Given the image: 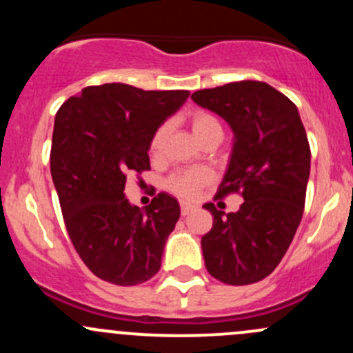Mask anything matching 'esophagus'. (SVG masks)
<instances>
[{
  "label": "esophagus",
  "instance_id": "obj_1",
  "mask_svg": "<svg viewBox=\"0 0 353 353\" xmlns=\"http://www.w3.org/2000/svg\"><path fill=\"white\" fill-rule=\"evenodd\" d=\"M193 210H194V205H190V203H181V215L183 216L190 215Z\"/></svg>",
  "mask_w": 353,
  "mask_h": 353
}]
</instances>
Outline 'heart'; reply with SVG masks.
Returning a JSON list of instances; mask_svg holds the SVG:
<instances>
[{
	"label": "heart",
	"mask_w": 353,
	"mask_h": 353,
	"mask_svg": "<svg viewBox=\"0 0 353 353\" xmlns=\"http://www.w3.org/2000/svg\"><path fill=\"white\" fill-rule=\"evenodd\" d=\"M188 123H190L193 134L201 143L212 137H222V124L208 110H191L190 116H188ZM167 133H169V126L167 124H160L154 131V134L150 138V143H148V152H150L152 157H159L162 154L163 147H165ZM212 172L208 169H205V167L177 170L176 174H172L167 179V190L183 199H194L203 188L212 183Z\"/></svg>",
	"instance_id": "1"
}]
</instances>
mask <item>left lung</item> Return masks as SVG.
I'll list each match as a JSON object with an SVG mask.
<instances>
[{
	"label": "left lung",
	"mask_w": 353,
	"mask_h": 353,
	"mask_svg": "<svg viewBox=\"0 0 353 353\" xmlns=\"http://www.w3.org/2000/svg\"><path fill=\"white\" fill-rule=\"evenodd\" d=\"M191 99L223 117L236 137L215 199H244L232 213L203 206L213 215L201 237L205 266L229 285L256 283L279 266L302 220L311 170L304 124L294 102L265 81H234Z\"/></svg>",
	"instance_id": "8db88e82"
}]
</instances>
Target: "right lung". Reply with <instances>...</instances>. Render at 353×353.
<instances>
[{"label":"right lung","mask_w":353,"mask_h":353,"mask_svg":"<svg viewBox=\"0 0 353 353\" xmlns=\"http://www.w3.org/2000/svg\"><path fill=\"white\" fill-rule=\"evenodd\" d=\"M188 97V90L104 83L85 87L56 114L51 176L68 236L81 261L104 282L138 285L160 270L179 203L159 193L140 210L124 198V186L133 174L143 183L152 134Z\"/></svg>","instance_id":"1"}]
</instances>
